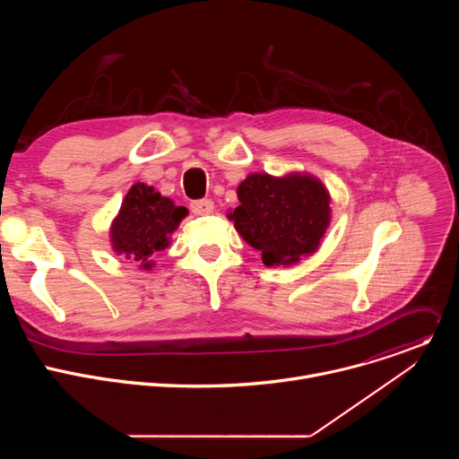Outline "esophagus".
Returning a JSON list of instances; mask_svg holds the SVG:
<instances>
[{"label":"esophagus","mask_w":459,"mask_h":459,"mask_svg":"<svg viewBox=\"0 0 459 459\" xmlns=\"http://www.w3.org/2000/svg\"><path fill=\"white\" fill-rule=\"evenodd\" d=\"M190 211L195 214V216H205V214H211L214 211V204L211 200H200V202H192L190 204Z\"/></svg>","instance_id":"esophagus-1"}]
</instances>
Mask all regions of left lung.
Wrapping results in <instances>:
<instances>
[{
  "mask_svg": "<svg viewBox=\"0 0 459 459\" xmlns=\"http://www.w3.org/2000/svg\"><path fill=\"white\" fill-rule=\"evenodd\" d=\"M238 200L227 218L267 267L296 265L314 254L331 225V192L308 172L248 174Z\"/></svg>",
  "mask_w": 459,
  "mask_h": 459,
  "instance_id": "left-lung-1",
  "label": "left lung"
}]
</instances>
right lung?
I'll use <instances>...</instances> for the list:
<instances>
[{"label":"right lung","mask_w":459,"mask_h":459,"mask_svg":"<svg viewBox=\"0 0 459 459\" xmlns=\"http://www.w3.org/2000/svg\"><path fill=\"white\" fill-rule=\"evenodd\" d=\"M188 214L154 186L134 183L110 223V245L142 271H152L158 252L170 245V236Z\"/></svg>","instance_id":"obj_1"}]
</instances>
